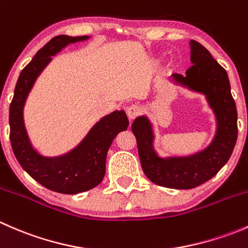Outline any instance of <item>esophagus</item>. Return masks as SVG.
I'll list each match as a JSON object with an SVG mask.
<instances>
[{
  "label": "esophagus",
  "mask_w": 248,
  "mask_h": 248,
  "mask_svg": "<svg viewBox=\"0 0 248 248\" xmlns=\"http://www.w3.org/2000/svg\"><path fill=\"white\" fill-rule=\"evenodd\" d=\"M141 107L138 106V104H133V106L128 107L127 108V116L131 120H134L136 117H138L140 114H141Z\"/></svg>",
  "instance_id": "1"
}]
</instances>
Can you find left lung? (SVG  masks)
I'll return each mask as SVG.
<instances>
[{"mask_svg": "<svg viewBox=\"0 0 248 248\" xmlns=\"http://www.w3.org/2000/svg\"><path fill=\"white\" fill-rule=\"evenodd\" d=\"M193 66L186 76L172 74L177 84L202 92L217 117L216 138L204 151L189 157L161 159L152 150V131L146 117L132 124L142 171L154 184L176 189H191L209 181L228 162L237 139V112L226 69L212 59L201 43L191 41Z\"/></svg>", "mask_w": 248, "mask_h": 248, "instance_id": "left-lung-1", "label": "left lung"}]
</instances>
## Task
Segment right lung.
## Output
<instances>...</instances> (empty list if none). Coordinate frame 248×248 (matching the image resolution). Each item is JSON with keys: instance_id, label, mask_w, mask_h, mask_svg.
Masks as SVG:
<instances>
[{"instance_id": "right-lung-1", "label": "right lung", "mask_w": 248, "mask_h": 248, "mask_svg": "<svg viewBox=\"0 0 248 248\" xmlns=\"http://www.w3.org/2000/svg\"><path fill=\"white\" fill-rule=\"evenodd\" d=\"M86 38L61 34L47 42L20 73L9 107V138L19 164L42 186L63 194L89 191L101 184L106 175L110 145L117 133L126 131L129 124L124 111L111 112L91 129L74 151L59 158H44L31 147L24 127L22 108L34 80L61 47Z\"/></svg>"}]
</instances>
